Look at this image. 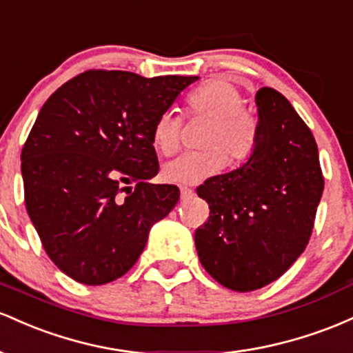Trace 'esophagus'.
I'll return each mask as SVG.
<instances>
[{
  "label": "esophagus",
  "mask_w": 353,
  "mask_h": 353,
  "mask_svg": "<svg viewBox=\"0 0 353 353\" xmlns=\"http://www.w3.org/2000/svg\"><path fill=\"white\" fill-rule=\"evenodd\" d=\"M180 196H181V200H187V198L193 196V190L188 187H180Z\"/></svg>",
  "instance_id": "1"
}]
</instances>
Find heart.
<instances>
[{
    "label": "heart",
    "instance_id": "obj_1",
    "mask_svg": "<svg viewBox=\"0 0 353 353\" xmlns=\"http://www.w3.org/2000/svg\"><path fill=\"white\" fill-rule=\"evenodd\" d=\"M190 114H203L212 118L200 152H187L166 161L161 178L166 183L195 185L215 175L225 165H239L247 161L255 150L256 125L243 108V94L239 86L227 78H213L205 81L187 98ZM181 118L166 110L158 114L152 126V145L161 155L168 157L180 145Z\"/></svg>",
    "mask_w": 353,
    "mask_h": 353
}]
</instances>
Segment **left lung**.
<instances>
[{"mask_svg":"<svg viewBox=\"0 0 353 353\" xmlns=\"http://www.w3.org/2000/svg\"><path fill=\"white\" fill-rule=\"evenodd\" d=\"M255 103L256 143L247 163L196 188L210 207L195 232L198 259L235 292L262 288L294 265L323 192L315 138L290 101L265 86Z\"/></svg>","mask_w":353,"mask_h":353,"instance_id":"left-lung-1","label":"left lung"}]
</instances>
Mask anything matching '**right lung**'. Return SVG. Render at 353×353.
I'll use <instances>...</instances> for the list:
<instances>
[{"instance_id":"1","label":"right lung","mask_w":353,"mask_h":353,"mask_svg":"<svg viewBox=\"0 0 353 353\" xmlns=\"http://www.w3.org/2000/svg\"><path fill=\"white\" fill-rule=\"evenodd\" d=\"M198 77L88 70L39 110L21 152L28 215L63 273L85 285L123 276L150 228L180 198L153 185L152 126Z\"/></svg>"}]
</instances>
